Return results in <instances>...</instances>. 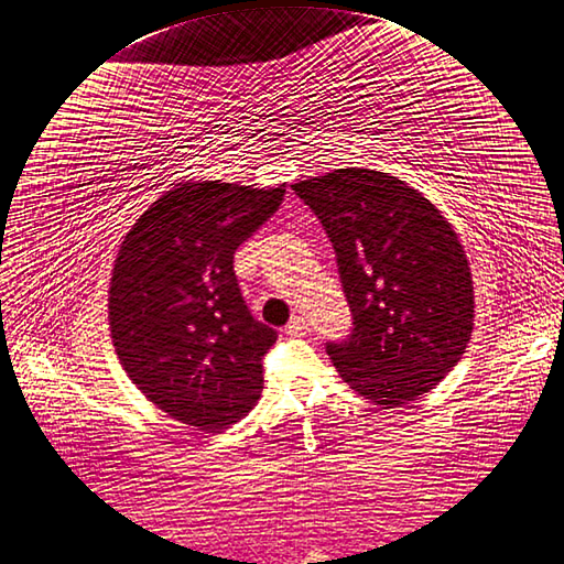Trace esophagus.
Wrapping results in <instances>:
<instances>
[{
	"label": "esophagus",
	"mask_w": 564,
	"mask_h": 564,
	"mask_svg": "<svg viewBox=\"0 0 564 564\" xmlns=\"http://www.w3.org/2000/svg\"><path fill=\"white\" fill-rule=\"evenodd\" d=\"M306 330H308V325L302 316H295L285 325V335H290V337H302V335H306Z\"/></svg>",
	"instance_id": "esophagus-1"
}]
</instances>
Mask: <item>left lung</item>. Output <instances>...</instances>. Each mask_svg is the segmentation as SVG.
I'll return each mask as SVG.
<instances>
[{"instance_id": "8db88e82", "label": "left lung", "mask_w": 564, "mask_h": 564, "mask_svg": "<svg viewBox=\"0 0 564 564\" xmlns=\"http://www.w3.org/2000/svg\"><path fill=\"white\" fill-rule=\"evenodd\" d=\"M335 248L354 330L328 341L339 377L375 405L431 391L474 333V279L459 236L422 192L372 169L300 180Z\"/></svg>"}]
</instances>
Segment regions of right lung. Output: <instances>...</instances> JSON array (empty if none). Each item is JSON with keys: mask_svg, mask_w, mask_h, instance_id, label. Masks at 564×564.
I'll use <instances>...</instances> for the list:
<instances>
[{"mask_svg": "<svg viewBox=\"0 0 564 564\" xmlns=\"http://www.w3.org/2000/svg\"><path fill=\"white\" fill-rule=\"evenodd\" d=\"M283 194L285 185L180 183L123 236L107 300L115 349L144 398L177 422L215 433L260 401L276 330L250 316L234 252Z\"/></svg>", "mask_w": 564, "mask_h": 564, "instance_id": "1", "label": "right lung"}]
</instances>
